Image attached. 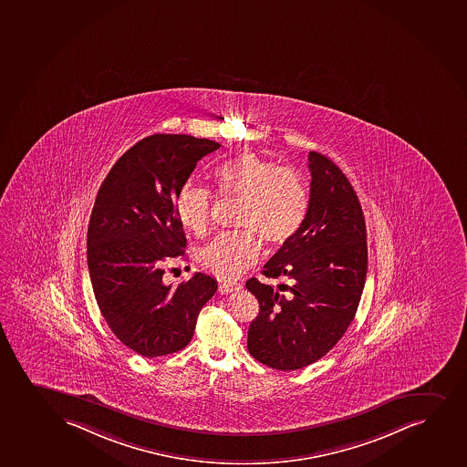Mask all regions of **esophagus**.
Segmentation results:
<instances>
[{
  "label": "esophagus",
  "mask_w": 467,
  "mask_h": 467,
  "mask_svg": "<svg viewBox=\"0 0 467 467\" xmlns=\"http://www.w3.org/2000/svg\"><path fill=\"white\" fill-rule=\"evenodd\" d=\"M241 283H220L219 285V294L222 296H225V294H231V292H236L241 289Z\"/></svg>",
  "instance_id": "1"
}]
</instances>
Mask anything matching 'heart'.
I'll return each instance as SVG.
<instances>
[{
    "instance_id": "heart-1",
    "label": "heart",
    "mask_w": 467,
    "mask_h": 467,
    "mask_svg": "<svg viewBox=\"0 0 467 467\" xmlns=\"http://www.w3.org/2000/svg\"><path fill=\"white\" fill-rule=\"evenodd\" d=\"M214 178L220 192L241 198L236 223L244 230L214 237L200 250L198 261L217 278L236 280L258 261V236L272 247L296 236L306 219L309 197L296 171L252 151L220 164ZM175 208L182 225L200 234L209 223L213 193L206 187L186 184L176 197Z\"/></svg>"
}]
</instances>
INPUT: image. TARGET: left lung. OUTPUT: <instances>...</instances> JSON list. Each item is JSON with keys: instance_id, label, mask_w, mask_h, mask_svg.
Instances as JSON below:
<instances>
[{"instance_id": "8db88e82", "label": "left lung", "mask_w": 467, "mask_h": 467, "mask_svg": "<svg viewBox=\"0 0 467 467\" xmlns=\"http://www.w3.org/2000/svg\"><path fill=\"white\" fill-rule=\"evenodd\" d=\"M306 219L264 265L267 278L292 285L245 287L258 298L248 328L250 355L276 370H296L325 357L355 318L368 274V234L361 203L333 161L309 151Z\"/></svg>"}]
</instances>
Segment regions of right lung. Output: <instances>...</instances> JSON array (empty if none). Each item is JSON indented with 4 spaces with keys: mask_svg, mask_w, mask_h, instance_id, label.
I'll return each instance as SVG.
<instances>
[{
    "mask_svg": "<svg viewBox=\"0 0 467 467\" xmlns=\"http://www.w3.org/2000/svg\"><path fill=\"white\" fill-rule=\"evenodd\" d=\"M220 143L153 134L117 161L88 220V265L99 311L117 339L145 358L182 350L217 291L209 275L165 285L162 264L184 254L176 197L198 161Z\"/></svg>",
    "mask_w": 467,
    "mask_h": 467,
    "instance_id": "obj_1",
    "label": "right lung"
}]
</instances>
